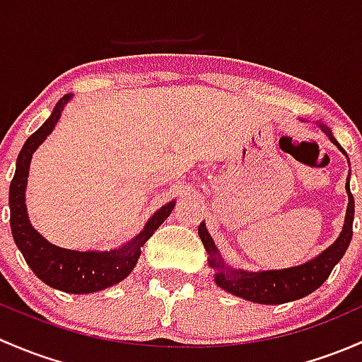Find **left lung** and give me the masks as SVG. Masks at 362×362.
Returning <instances> with one entry per match:
<instances>
[{
	"label": "left lung",
	"instance_id": "left-lung-1",
	"mask_svg": "<svg viewBox=\"0 0 362 362\" xmlns=\"http://www.w3.org/2000/svg\"><path fill=\"white\" fill-rule=\"evenodd\" d=\"M301 122H305L301 118ZM317 125L322 129V132L329 137L331 143L345 155L349 162V156L345 153L344 148L340 146L337 139L331 134L329 127L317 122ZM350 165V162H349ZM345 189L349 195V206L347 214H345L344 228H341L340 235L337 240L324 249L320 255L315 258L308 259V262L296 264V267L281 268V270H259L251 272L244 270V268H235L228 264L219 255L218 247H216L214 240L209 235L206 228V221L200 223L199 235L202 240L204 247H206L209 258V267L214 268V282L226 293L235 294L238 298L252 301V303L262 305H281L288 303V301L300 300V298L308 296L314 293L315 289L324 284L327 277H329L331 270L334 264L344 258L345 251H347L350 240H352V221H354V197L350 193V170L347 182H345Z\"/></svg>",
	"mask_w": 362,
	"mask_h": 362
}]
</instances>
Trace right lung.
<instances>
[{
  "label": "right lung",
  "instance_id": "right-lung-1",
  "mask_svg": "<svg viewBox=\"0 0 362 362\" xmlns=\"http://www.w3.org/2000/svg\"><path fill=\"white\" fill-rule=\"evenodd\" d=\"M73 94H66L55 104L47 122L28 137L18 153L15 176L10 182V226L18 251L35 275L47 286L71 294H88L111 288L129 277L141 256V247L155 233V230L169 218L176 200H170L146 221L144 228L129 242L111 251H74L52 244L31 225L25 207V188H28L29 165L33 153L57 125L61 113Z\"/></svg>",
  "mask_w": 362,
  "mask_h": 362
}]
</instances>
